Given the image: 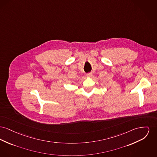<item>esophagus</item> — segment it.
Listing matches in <instances>:
<instances>
[{"label": "esophagus", "instance_id": "34e87169", "mask_svg": "<svg viewBox=\"0 0 157 157\" xmlns=\"http://www.w3.org/2000/svg\"><path fill=\"white\" fill-rule=\"evenodd\" d=\"M86 76H87L88 78H91V77H92V73H88V74H86Z\"/></svg>", "mask_w": 157, "mask_h": 157}]
</instances>
